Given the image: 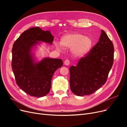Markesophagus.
Returning <instances> with one entry per match:
<instances>
[{
	"label": "esophagus",
	"instance_id": "esophagus-1",
	"mask_svg": "<svg viewBox=\"0 0 127 127\" xmlns=\"http://www.w3.org/2000/svg\"><path fill=\"white\" fill-rule=\"evenodd\" d=\"M64 64L65 65H66V66H68V65H69V64H70L69 60H68V59L65 60V61H64Z\"/></svg>",
	"mask_w": 127,
	"mask_h": 127
}]
</instances>
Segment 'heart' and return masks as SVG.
<instances>
[{"label":"heart","instance_id":"obj_1","mask_svg":"<svg viewBox=\"0 0 127 127\" xmlns=\"http://www.w3.org/2000/svg\"><path fill=\"white\" fill-rule=\"evenodd\" d=\"M93 42L89 36L79 33H70L61 38L60 42H56V48L61 50L63 47L70 48L71 55L77 58L82 57L90 51Z\"/></svg>","mask_w":127,"mask_h":127}]
</instances>
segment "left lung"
I'll list each match as a JSON object with an SVG mask.
<instances>
[{
    "mask_svg": "<svg viewBox=\"0 0 127 127\" xmlns=\"http://www.w3.org/2000/svg\"><path fill=\"white\" fill-rule=\"evenodd\" d=\"M114 47L103 30L91 52L70 67V87L74 94L83 96L93 93L106 81L112 67Z\"/></svg>",
    "mask_w": 127,
    "mask_h": 127,
    "instance_id": "8db88e82",
    "label": "left lung"
}]
</instances>
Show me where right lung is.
Segmentation results:
<instances>
[{
    "mask_svg": "<svg viewBox=\"0 0 127 127\" xmlns=\"http://www.w3.org/2000/svg\"><path fill=\"white\" fill-rule=\"evenodd\" d=\"M53 38L50 31L35 27L25 31L13 44L11 67L16 83L32 96L41 97L47 95L53 74L63 66L60 59L46 57L37 61L32 52L41 41L52 44Z\"/></svg>",
    "mask_w": 127,
    "mask_h": 127,
    "instance_id": "1",
    "label": "right lung"
}]
</instances>
